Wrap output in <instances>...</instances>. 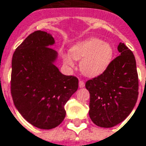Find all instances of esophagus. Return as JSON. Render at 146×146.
Masks as SVG:
<instances>
[{"mask_svg": "<svg viewBox=\"0 0 146 146\" xmlns=\"http://www.w3.org/2000/svg\"><path fill=\"white\" fill-rule=\"evenodd\" d=\"M78 86H79V88H84L85 87V82H84L83 81H79Z\"/></svg>", "mask_w": 146, "mask_h": 146, "instance_id": "esophagus-1", "label": "esophagus"}]
</instances>
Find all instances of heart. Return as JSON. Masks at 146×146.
Here are the masks:
<instances>
[{"instance_id": "b5f03b06", "label": "heart", "mask_w": 146, "mask_h": 146, "mask_svg": "<svg viewBox=\"0 0 146 146\" xmlns=\"http://www.w3.org/2000/svg\"><path fill=\"white\" fill-rule=\"evenodd\" d=\"M113 56L112 46L97 38H90L74 44L70 54L63 55V61L69 68H74L73 59L81 60L80 70L87 77H97L110 64Z\"/></svg>"}]
</instances>
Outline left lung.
I'll return each mask as SVG.
<instances>
[{
	"label": "left lung",
	"mask_w": 146,
	"mask_h": 146,
	"mask_svg": "<svg viewBox=\"0 0 146 146\" xmlns=\"http://www.w3.org/2000/svg\"><path fill=\"white\" fill-rule=\"evenodd\" d=\"M121 55L97 78L86 82L90 93L89 117L99 127H112L124 121L135 106L139 95L136 61L131 51L120 42Z\"/></svg>",
	"instance_id": "8db88e82"
}]
</instances>
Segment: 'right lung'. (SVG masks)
Returning <instances> with one entry per match:
<instances>
[{
	"label": "right lung",
	"mask_w": 146,
	"mask_h": 146,
	"mask_svg": "<svg viewBox=\"0 0 146 146\" xmlns=\"http://www.w3.org/2000/svg\"><path fill=\"white\" fill-rule=\"evenodd\" d=\"M55 44L44 31L31 33L15 50L11 61V92L15 107L40 129L57 127L65 117L64 105L78 88V80L64 75L55 62Z\"/></svg>",
	"instance_id": "obj_1"
}]
</instances>
